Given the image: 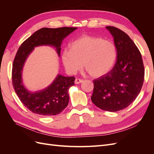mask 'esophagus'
Here are the masks:
<instances>
[{"label":"esophagus","mask_w":154,"mask_h":154,"mask_svg":"<svg viewBox=\"0 0 154 154\" xmlns=\"http://www.w3.org/2000/svg\"><path fill=\"white\" fill-rule=\"evenodd\" d=\"M83 82V80H81V79L76 78V80H75V82H74V83H75V84H80V83H82Z\"/></svg>","instance_id":"esophagus-1"}]
</instances>
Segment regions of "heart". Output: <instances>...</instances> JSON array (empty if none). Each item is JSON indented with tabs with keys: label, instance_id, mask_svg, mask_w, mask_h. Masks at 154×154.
Wrapping results in <instances>:
<instances>
[{
	"label": "heart",
	"instance_id": "b5f03b06",
	"mask_svg": "<svg viewBox=\"0 0 154 154\" xmlns=\"http://www.w3.org/2000/svg\"><path fill=\"white\" fill-rule=\"evenodd\" d=\"M117 56L113 42L100 36L83 35L71 44L70 51H63L62 60L70 74L76 73L84 65L91 76L100 78L111 71Z\"/></svg>",
	"mask_w": 154,
	"mask_h": 154
}]
</instances>
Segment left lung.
<instances>
[{
  "label": "left lung",
  "mask_w": 154,
  "mask_h": 154,
  "mask_svg": "<svg viewBox=\"0 0 154 154\" xmlns=\"http://www.w3.org/2000/svg\"><path fill=\"white\" fill-rule=\"evenodd\" d=\"M114 38L117 60L106 75L94 81L91 100L109 112L123 110L136 100L142 88L144 69L140 51L129 36L113 26H106Z\"/></svg>",
  "instance_id": "8db88e82"
}]
</instances>
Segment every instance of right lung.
I'll use <instances>...</instances> for the list:
<instances>
[{
    "mask_svg": "<svg viewBox=\"0 0 154 154\" xmlns=\"http://www.w3.org/2000/svg\"><path fill=\"white\" fill-rule=\"evenodd\" d=\"M76 29L69 27H44L34 32L18 49L13 64V85L18 98L32 112L41 116H54L61 112L68 105L69 89L74 85L75 78L58 74L48 87L31 92L25 87L22 81L23 68L26 60L35 48L41 45L55 48L60 57L63 40Z\"/></svg>",
    "mask_w": 154,
    "mask_h": 154,
    "instance_id": "add662e5",
    "label": "right lung"
}]
</instances>
